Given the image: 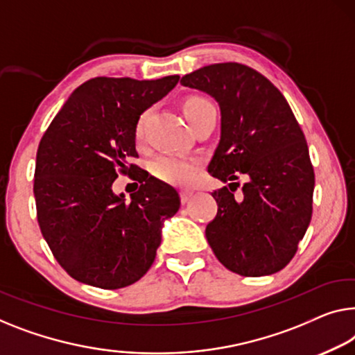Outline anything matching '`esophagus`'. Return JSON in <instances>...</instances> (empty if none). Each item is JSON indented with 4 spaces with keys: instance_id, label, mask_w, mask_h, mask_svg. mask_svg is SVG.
Wrapping results in <instances>:
<instances>
[{
    "instance_id": "1",
    "label": "esophagus",
    "mask_w": 355,
    "mask_h": 355,
    "mask_svg": "<svg viewBox=\"0 0 355 355\" xmlns=\"http://www.w3.org/2000/svg\"><path fill=\"white\" fill-rule=\"evenodd\" d=\"M191 198H193V193L188 191V189H184V191H180V199H182L183 204H187Z\"/></svg>"
}]
</instances>
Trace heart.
I'll return each instance as SVG.
<instances>
[{
    "label": "heart",
    "mask_w": 355,
    "mask_h": 355,
    "mask_svg": "<svg viewBox=\"0 0 355 355\" xmlns=\"http://www.w3.org/2000/svg\"><path fill=\"white\" fill-rule=\"evenodd\" d=\"M209 102L205 98L200 97H191L184 102V114L189 113V111L194 108L202 107V105H207ZM145 134V116H141L139 123L135 125V139L141 140ZM151 172L156 178H159L161 182L171 183V184H180V187H187L194 180L196 172H198V162L193 159H187V157L182 156H173V155H166L157 157V159L153 162Z\"/></svg>",
    "instance_id": "heart-1"
}]
</instances>
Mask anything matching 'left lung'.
<instances>
[{
	"label": "left lung",
	"mask_w": 355,
	"mask_h": 355,
	"mask_svg": "<svg viewBox=\"0 0 355 355\" xmlns=\"http://www.w3.org/2000/svg\"><path fill=\"white\" fill-rule=\"evenodd\" d=\"M183 86L214 97L221 135L209 173L218 210L205 237L218 261L245 277L284 269L313 216L314 168L304 134L282 92L253 68L214 63L182 78Z\"/></svg>",
	"instance_id": "left-lung-1"
}]
</instances>
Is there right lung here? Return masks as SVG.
<instances>
[{
	"label": "right lung",
	"mask_w": 355,
	"mask_h": 355,
	"mask_svg": "<svg viewBox=\"0 0 355 355\" xmlns=\"http://www.w3.org/2000/svg\"><path fill=\"white\" fill-rule=\"evenodd\" d=\"M180 76L151 81L94 78L70 95L42 135L33 193L38 223L52 255L79 282L123 288L151 268L164 220L180 209L171 184L141 171L139 191L113 193L119 173L139 166L140 114L177 86Z\"/></svg>",
	"instance_id": "1"
}]
</instances>
